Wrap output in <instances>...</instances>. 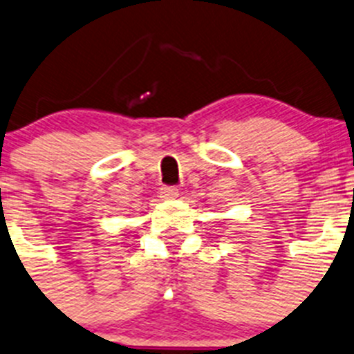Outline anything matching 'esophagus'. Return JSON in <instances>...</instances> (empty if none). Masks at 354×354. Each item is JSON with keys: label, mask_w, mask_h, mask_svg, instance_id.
<instances>
[{"label": "esophagus", "mask_w": 354, "mask_h": 354, "mask_svg": "<svg viewBox=\"0 0 354 354\" xmlns=\"http://www.w3.org/2000/svg\"><path fill=\"white\" fill-rule=\"evenodd\" d=\"M178 195H180L178 188H174V187H162V188H160V198H162V200H173V198H176Z\"/></svg>", "instance_id": "34e87169"}]
</instances>
